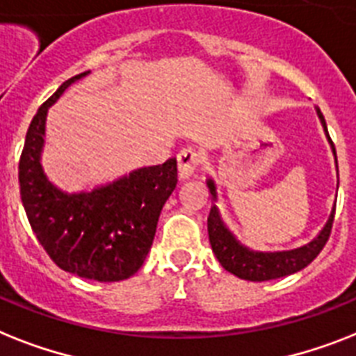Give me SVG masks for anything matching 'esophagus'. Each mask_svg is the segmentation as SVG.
Returning <instances> with one entry per match:
<instances>
[{"instance_id":"esophagus-1","label":"esophagus","mask_w":356,"mask_h":356,"mask_svg":"<svg viewBox=\"0 0 356 356\" xmlns=\"http://www.w3.org/2000/svg\"><path fill=\"white\" fill-rule=\"evenodd\" d=\"M199 163H201V155L193 148H184L179 152L177 155V170L179 177L188 179L192 177L193 172L197 170Z\"/></svg>"}]
</instances>
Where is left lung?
Returning <instances> with one entry per match:
<instances>
[{"label": "left lung", "mask_w": 356, "mask_h": 356, "mask_svg": "<svg viewBox=\"0 0 356 356\" xmlns=\"http://www.w3.org/2000/svg\"><path fill=\"white\" fill-rule=\"evenodd\" d=\"M322 126L325 129L329 143L333 146L334 159H337V152H334V144L331 140L327 133V126H325V118H323L322 111L316 108ZM208 188L212 197H218L216 193V184L212 179L207 181ZM337 207V204H334ZM334 207L333 212L329 216L327 223L322 228V232L311 241V243L303 245L294 250H283V252H256L250 248L243 247L238 239L234 238V234L227 228L223 223V219L219 216V210L216 207L210 208V216H208V238H210V245L216 254V258L223 265L225 270L232 273L234 276H238L241 280H248V282H267V280H276L282 276H289L302 270L303 267H307L309 263L313 261L322 248L327 243L329 236H331V228H333L334 219Z\"/></svg>", "instance_id": "left-lung-1"}]
</instances>
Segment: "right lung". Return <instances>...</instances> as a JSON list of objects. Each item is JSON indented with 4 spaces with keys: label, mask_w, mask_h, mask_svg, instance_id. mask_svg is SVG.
I'll return each instance as SVG.
<instances>
[{
    "label": "right lung",
    "mask_w": 356,
    "mask_h": 356,
    "mask_svg": "<svg viewBox=\"0 0 356 356\" xmlns=\"http://www.w3.org/2000/svg\"><path fill=\"white\" fill-rule=\"evenodd\" d=\"M69 78L34 115L19 157V193L36 239L65 273L95 282H120L137 273L152 248L164 203L177 184V161L138 168L91 192L65 193L43 173L49 108Z\"/></svg>",
    "instance_id": "1"
}]
</instances>
